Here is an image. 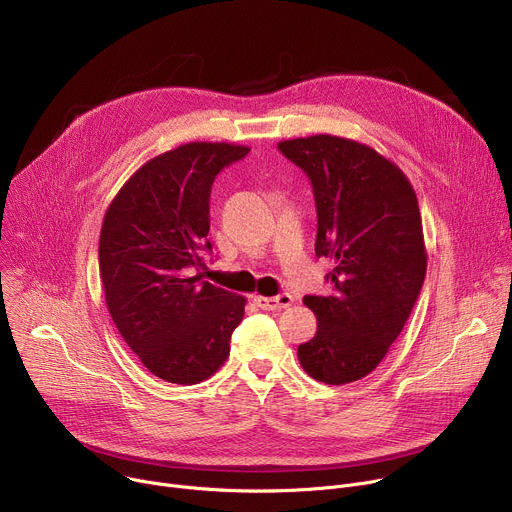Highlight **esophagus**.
Segmentation results:
<instances>
[{
	"mask_svg": "<svg viewBox=\"0 0 512 512\" xmlns=\"http://www.w3.org/2000/svg\"><path fill=\"white\" fill-rule=\"evenodd\" d=\"M255 304L263 311H282L288 309L292 304V296L290 294H278V296H257Z\"/></svg>",
	"mask_w": 512,
	"mask_h": 512,
	"instance_id": "34e87169",
	"label": "esophagus"
}]
</instances>
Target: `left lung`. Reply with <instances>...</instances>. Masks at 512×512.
<instances>
[{
    "instance_id": "obj_1",
    "label": "left lung",
    "mask_w": 512,
    "mask_h": 512,
    "mask_svg": "<svg viewBox=\"0 0 512 512\" xmlns=\"http://www.w3.org/2000/svg\"><path fill=\"white\" fill-rule=\"evenodd\" d=\"M311 179L317 257L333 259L329 296H304L317 333L298 346L304 372L346 385L381 364L420 296L426 247L418 197L401 168L337 135L278 144Z\"/></svg>"
}]
</instances>
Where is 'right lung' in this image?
<instances>
[{"instance_id": "right-lung-1", "label": "right lung", "mask_w": 512, "mask_h": 512, "mask_svg": "<svg viewBox=\"0 0 512 512\" xmlns=\"http://www.w3.org/2000/svg\"><path fill=\"white\" fill-rule=\"evenodd\" d=\"M247 146L191 142L148 160L111 201L98 267L113 323L158 379L195 385L230 354L245 298L199 269L212 251L210 193L216 175Z\"/></svg>"}]
</instances>
